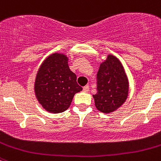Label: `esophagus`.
Wrapping results in <instances>:
<instances>
[{"label":"esophagus","instance_id":"esophagus-1","mask_svg":"<svg viewBox=\"0 0 161 161\" xmlns=\"http://www.w3.org/2000/svg\"><path fill=\"white\" fill-rule=\"evenodd\" d=\"M83 91L85 92V93H88L89 91V85H85V87L83 88Z\"/></svg>","mask_w":161,"mask_h":161}]
</instances>
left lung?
Listing matches in <instances>:
<instances>
[{
    "label": "left lung",
    "instance_id": "obj_1",
    "mask_svg": "<svg viewBox=\"0 0 161 161\" xmlns=\"http://www.w3.org/2000/svg\"><path fill=\"white\" fill-rule=\"evenodd\" d=\"M129 83L123 64L109 55L100 65L97 74V92L93 95L95 106L102 113H111L126 102Z\"/></svg>",
    "mask_w": 161,
    "mask_h": 161
}]
</instances>
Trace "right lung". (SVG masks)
Wrapping results in <instances>:
<instances>
[{
  "label": "right lung",
  "instance_id": "right-lung-1",
  "mask_svg": "<svg viewBox=\"0 0 161 161\" xmlns=\"http://www.w3.org/2000/svg\"><path fill=\"white\" fill-rule=\"evenodd\" d=\"M68 60L64 54H52L43 61L35 78V96L42 107L51 113L65 111L74 95L82 90Z\"/></svg>",
  "mask_w": 161,
  "mask_h": 161
}]
</instances>
